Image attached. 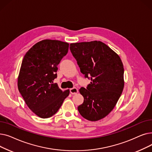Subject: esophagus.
Returning a JSON list of instances; mask_svg holds the SVG:
<instances>
[{
	"label": "esophagus",
	"mask_w": 152,
	"mask_h": 152,
	"mask_svg": "<svg viewBox=\"0 0 152 152\" xmlns=\"http://www.w3.org/2000/svg\"><path fill=\"white\" fill-rule=\"evenodd\" d=\"M78 92V90L76 87H73V88H71L70 89V93L73 95L76 94Z\"/></svg>",
	"instance_id": "esophagus-1"
}]
</instances>
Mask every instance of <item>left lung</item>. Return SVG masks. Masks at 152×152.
Listing matches in <instances>:
<instances>
[{"label": "left lung", "instance_id": "1", "mask_svg": "<svg viewBox=\"0 0 152 152\" xmlns=\"http://www.w3.org/2000/svg\"><path fill=\"white\" fill-rule=\"evenodd\" d=\"M69 49L81 73L91 79L79 92L84 97L77 107L81 115L91 121L107 116L115 107L124 88V67L119 55L100 41L70 44Z\"/></svg>", "mask_w": 152, "mask_h": 152}]
</instances>
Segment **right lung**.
I'll return each mask as SVG.
<instances>
[{"mask_svg":"<svg viewBox=\"0 0 152 152\" xmlns=\"http://www.w3.org/2000/svg\"><path fill=\"white\" fill-rule=\"evenodd\" d=\"M68 48L67 42L45 39L32 47L23 59L18 88L29 108L40 118L55 115L69 95V89L63 92L53 83L57 66Z\"/></svg>","mask_w":152,"mask_h":152,"instance_id":"1","label":"right lung"}]
</instances>
